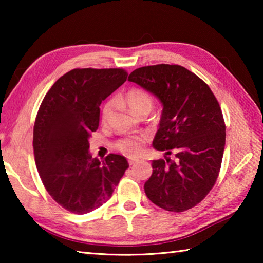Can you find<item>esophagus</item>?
<instances>
[{"instance_id": "esophagus-1", "label": "esophagus", "mask_w": 263, "mask_h": 263, "mask_svg": "<svg viewBox=\"0 0 263 263\" xmlns=\"http://www.w3.org/2000/svg\"><path fill=\"white\" fill-rule=\"evenodd\" d=\"M138 161H139L138 159H130L128 160V163H130V166H133V164H136Z\"/></svg>"}]
</instances>
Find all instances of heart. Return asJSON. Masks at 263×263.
<instances>
[{
    "label": "heart",
    "instance_id": "b5f03b06",
    "mask_svg": "<svg viewBox=\"0 0 263 263\" xmlns=\"http://www.w3.org/2000/svg\"><path fill=\"white\" fill-rule=\"evenodd\" d=\"M124 101L127 104L128 109H130L133 115H136L140 111L144 110H151L153 104L152 96H151L147 91L140 88H133L128 90L125 96H124ZM114 108V102H108L104 105L103 111H102V119L103 122L108 121L110 117L111 111ZM116 148L121 151L123 154L128 155V157H136V155L141 152L142 147V139L138 137H128L124 138V139L118 140L116 142Z\"/></svg>",
    "mask_w": 263,
    "mask_h": 263
}]
</instances>
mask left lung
Segmentation results:
<instances>
[{
	"instance_id": "obj_1",
	"label": "left lung",
	"mask_w": 263,
	"mask_h": 263,
	"mask_svg": "<svg viewBox=\"0 0 263 263\" xmlns=\"http://www.w3.org/2000/svg\"><path fill=\"white\" fill-rule=\"evenodd\" d=\"M128 81L162 105L153 147L163 151L164 159L153 160L145 194L167 211L188 210L209 194L220 169L226 132L218 101L205 82L179 65L137 68Z\"/></svg>"
}]
</instances>
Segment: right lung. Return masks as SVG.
<instances>
[{"label": "right lung", "instance_id": "obj_1", "mask_svg": "<svg viewBox=\"0 0 263 263\" xmlns=\"http://www.w3.org/2000/svg\"><path fill=\"white\" fill-rule=\"evenodd\" d=\"M126 78L121 68L73 69L53 84L39 108L33 127L39 176L52 198L77 215L103 205L128 167L123 155L101 161L89 152L100 104Z\"/></svg>", "mask_w": 263, "mask_h": 263}]
</instances>
